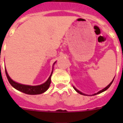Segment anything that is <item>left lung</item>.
Listing matches in <instances>:
<instances>
[{"label": "left lung", "mask_w": 123, "mask_h": 123, "mask_svg": "<svg viewBox=\"0 0 123 123\" xmlns=\"http://www.w3.org/2000/svg\"><path fill=\"white\" fill-rule=\"evenodd\" d=\"M114 79H115V78H114ZM114 79H113V81H111V82H110V83L109 84H108V86H107L106 87H105L104 88V89H103L102 90H101V91H100L99 92H97V94H94V95H96V94H100V93H102V92H104V91H106V90H107L108 89V88L110 87V86L111 85V84H112V82H113V80H114ZM73 88L74 89V90L76 91L77 92H78V93H79V94H81V95H86V94H83V93H82V92H80V91H78V89H76V88L74 87H73Z\"/></svg>", "instance_id": "obj_1"}]
</instances>
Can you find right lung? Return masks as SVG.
Instances as JSON below:
<instances>
[{
  "label": "right lung",
  "mask_w": 123,
  "mask_h": 123,
  "mask_svg": "<svg viewBox=\"0 0 123 123\" xmlns=\"http://www.w3.org/2000/svg\"><path fill=\"white\" fill-rule=\"evenodd\" d=\"M55 62L54 63V64L55 63ZM52 73H53V70H52V73H51L49 79L44 84L39 86H28L21 84L18 83V82L13 81L12 79L10 78L8 73H7V71L5 69L6 76L11 85L18 91L23 92L25 94H29V95H37V94H42V93L45 92L48 89L50 86V84L51 83V76H52Z\"/></svg>",
  "instance_id": "add662e5"
}]
</instances>
